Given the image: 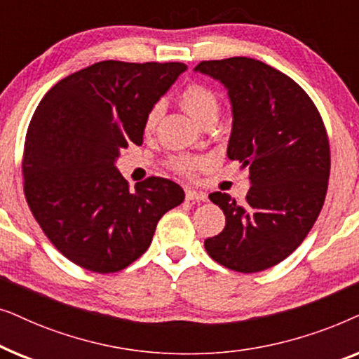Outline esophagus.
I'll list each match as a JSON object with an SVG mask.
<instances>
[{"instance_id": "esophagus-1", "label": "esophagus", "mask_w": 359, "mask_h": 359, "mask_svg": "<svg viewBox=\"0 0 359 359\" xmlns=\"http://www.w3.org/2000/svg\"><path fill=\"white\" fill-rule=\"evenodd\" d=\"M186 199L188 201H205L208 199V196H205L204 193H198V191L194 189H186Z\"/></svg>"}]
</instances>
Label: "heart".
Instances as JSON below:
<instances>
[{
	"instance_id": "1",
	"label": "heart",
	"mask_w": 359,
	"mask_h": 359,
	"mask_svg": "<svg viewBox=\"0 0 359 359\" xmlns=\"http://www.w3.org/2000/svg\"><path fill=\"white\" fill-rule=\"evenodd\" d=\"M180 104L188 114L201 126L210 119H217L219 114V96L212 88L203 85V83H189L180 93ZM160 117V106H155L149 112L145 119V130L150 132L155 129ZM171 168L181 175H193L196 168L201 165L198 156L178 155L170 160Z\"/></svg>"
}]
</instances>
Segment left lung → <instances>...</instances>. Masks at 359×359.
I'll list each match as a JSON object with an SVG mask.
<instances>
[{"instance_id": "1", "label": "left lung", "mask_w": 359, "mask_h": 359, "mask_svg": "<svg viewBox=\"0 0 359 359\" xmlns=\"http://www.w3.org/2000/svg\"><path fill=\"white\" fill-rule=\"evenodd\" d=\"M194 70L229 90L227 156L250 170L252 183L242 204L220 191L209 194L225 229L205 240V252L233 271H263L287 258L320 214L330 176L325 126L307 93L266 63L232 57Z\"/></svg>"}]
</instances>
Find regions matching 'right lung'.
<instances>
[{
	"mask_svg": "<svg viewBox=\"0 0 359 359\" xmlns=\"http://www.w3.org/2000/svg\"><path fill=\"white\" fill-rule=\"evenodd\" d=\"M184 63L97 62L63 78L34 112L24 142V194L43 233L72 263L116 273L150 247L161 215L184 201L150 176L129 191L114 161L142 145L145 119Z\"/></svg>",
	"mask_w": 359,
	"mask_h": 359,
	"instance_id": "add662e5",
	"label": "right lung"
}]
</instances>
